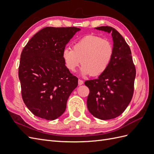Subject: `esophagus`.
Wrapping results in <instances>:
<instances>
[{
    "instance_id": "34e87169",
    "label": "esophagus",
    "mask_w": 154,
    "mask_h": 154,
    "mask_svg": "<svg viewBox=\"0 0 154 154\" xmlns=\"http://www.w3.org/2000/svg\"><path fill=\"white\" fill-rule=\"evenodd\" d=\"M82 84H83V81L82 80H78V85H81Z\"/></svg>"
}]
</instances>
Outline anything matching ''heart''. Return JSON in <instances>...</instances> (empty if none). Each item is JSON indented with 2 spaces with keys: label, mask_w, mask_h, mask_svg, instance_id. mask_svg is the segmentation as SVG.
Masks as SVG:
<instances>
[{
  "label": "heart",
  "mask_w": 154,
  "mask_h": 154,
  "mask_svg": "<svg viewBox=\"0 0 154 154\" xmlns=\"http://www.w3.org/2000/svg\"><path fill=\"white\" fill-rule=\"evenodd\" d=\"M114 53L110 42L95 35H87L74 44L72 49H64L62 57L70 71H76L80 63L83 75L97 76L109 68Z\"/></svg>",
  "instance_id": "obj_1"
}]
</instances>
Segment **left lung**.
<instances>
[{"label": "left lung", "mask_w": 154, "mask_h": 154, "mask_svg": "<svg viewBox=\"0 0 154 154\" xmlns=\"http://www.w3.org/2000/svg\"><path fill=\"white\" fill-rule=\"evenodd\" d=\"M96 29L112 32L114 53L110 66L103 74L97 79L85 82L90 91L87 105L94 117L111 119L122 114L131 101L136 71L129 45L119 32L110 26Z\"/></svg>", "instance_id": "left-lung-1"}]
</instances>
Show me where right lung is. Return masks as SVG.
<instances>
[{"label": "right lung", "mask_w": 154, "mask_h": 154, "mask_svg": "<svg viewBox=\"0 0 154 154\" xmlns=\"http://www.w3.org/2000/svg\"><path fill=\"white\" fill-rule=\"evenodd\" d=\"M76 27H46L23 49L18 67L22 100L35 116L54 120L66 110L78 79L65 65L63 51L76 32Z\"/></svg>", "instance_id": "right-lung-1"}]
</instances>
